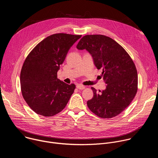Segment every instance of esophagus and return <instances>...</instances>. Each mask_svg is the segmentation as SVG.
I'll return each mask as SVG.
<instances>
[{"label":"esophagus","instance_id":"34e87169","mask_svg":"<svg viewBox=\"0 0 158 158\" xmlns=\"http://www.w3.org/2000/svg\"><path fill=\"white\" fill-rule=\"evenodd\" d=\"M76 87L79 89H81V90H82L84 89H85V86L83 85H81V84H78L76 85Z\"/></svg>","mask_w":158,"mask_h":158}]
</instances>
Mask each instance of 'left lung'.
<instances>
[{"label":"left lung","instance_id":"8db88e82","mask_svg":"<svg viewBox=\"0 0 158 158\" xmlns=\"http://www.w3.org/2000/svg\"><path fill=\"white\" fill-rule=\"evenodd\" d=\"M77 49L91 54L106 89L102 91L91 87L93 98L87 102L89 109L101 118L119 114L130 104L138 91V73L130 56L117 42L104 35H86L78 42Z\"/></svg>","mask_w":158,"mask_h":158}]
</instances>
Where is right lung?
<instances>
[{"label":"right lung","instance_id":"right-lung-1","mask_svg":"<svg viewBox=\"0 0 158 158\" xmlns=\"http://www.w3.org/2000/svg\"><path fill=\"white\" fill-rule=\"evenodd\" d=\"M81 35L52 34L40 42L22 65L20 87L22 96L37 114L53 116L62 111L76 85L57 79V71L73 45Z\"/></svg>","mask_w":158,"mask_h":158}]
</instances>
